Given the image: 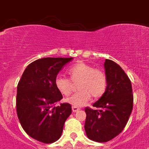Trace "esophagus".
Instances as JSON below:
<instances>
[{"mask_svg":"<svg viewBox=\"0 0 149 149\" xmlns=\"http://www.w3.org/2000/svg\"><path fill=\"white\" fill-rule=\"evenodd\" d=\"M72 112H77V111L79 110V107H72Z\"/></svg>","mask_w":149,"mask_h":149,"instance_id":"obj_1","label":"esophagus"}]
</instances>
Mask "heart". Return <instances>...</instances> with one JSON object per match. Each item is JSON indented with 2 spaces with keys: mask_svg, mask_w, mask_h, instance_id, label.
I'll return each mask as SVG.
<instances>
[{
  "mask_svg": "<svg viewBox=\"0 0 149 149\" xmlns=\"http://www.w3.org/2000/svg\"><path fill=\"white\" fill-rule=\"evenodd\" d=\"M67 72L71 81L78 82L77 90L79 91L65 99V103L79 107L90 101L91 97L95 100L99 99L106 92L107 87L106 74L102 70L94 69L93 65L79 62L72 65ZM54 84L56 90L62 95L68 96L72 92V83L61 75L56 77Z\"/></svg>",
  "mask_w": 149,
  "mask_h": 149,
  "instance_id": "b5f03b06",
  "label": "heart"
}]
</instances>
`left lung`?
<instances>
[{
	"label": "left lung",
	"mask_w": 149,
	"mask_h": 149,
	"mask_svg": "<svg viewBox=\"0 0 149 149\" xmlns=\"http://www.w3.org/2000/svg\"><path fill=\"white\" fill-rule=\"evenodd\" d=\"M107 87L104 96L85 108V132L92 141L107 142L125 128L133 108L132 84L120 65L110 59L104 63Z\"/></svg>",
	"instance_id": "8db88e82"
}]
</instances>
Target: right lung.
I'll use <instances>...</instances> for the list:
<instances>
[{"label":"right lung","instance_id":"obj_1","mask_svg":"<svg viewBox=\"0 0 149 149\" xmlns=\"http://www.w3.org/2000/svg\"><path fill=\"white\" fill-rule=\"evenodd\" d=\"M73 58H39L24 70L17 87V114L24 132L42 143L55 142L62 135L65 120L72 113L70 104L54 106L63 95L55 79Z\"/></svg>","mask_w":149,"mask_h":149}]
</instances>
